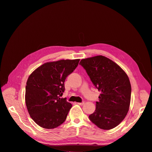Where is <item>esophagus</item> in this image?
Masks as SVG:
<instances>
[{"label": "esophagus", "instance_id": "esophagus-1", "mask_svg": "<svg viewBox=\"0 0 152 152\" xmlns=\"http://www.w3.org/2000/svg\"><path fill=\"white\" fill-rule=\"evenodd\" d=\"M84 102H81V103H77V104L78 105H83L84 104Z\"/></svg>", "mask_w": 152, "mask_h": 152}]
</instances>
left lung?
Segmentation results:
<instances>
[{"label": "left lung", "instance_id": "8db88e82", "mask_svg": "<svg viewBox=\"0 0 152 152\" xmlns=\"http://www.w3.org/2000/svg\"><path fill=\"white\" fill-rule=\"evenodd\" d=\"M79 64L101 92L90 120L102 129L114 128L129 109L131 86L128 76L118 64L102 55L82 59Z\"/></svg>", "mask_w": 152, "mask_h": 152}]
</instances>
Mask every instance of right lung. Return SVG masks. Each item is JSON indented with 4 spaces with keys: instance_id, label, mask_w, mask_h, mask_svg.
I'll use <instances>...</instances> for the list:
<instances>
[{
    "instance_id": "obj_1",
    "label": "right lung",
    "mask_w": 152,
    "mask_h": 152,
    "mask_svg": "<svg viewBox=\"0 0 152 152\" xmlns=\"http://www.w3.org/2000/svg\"><path fill=\"white\" fill-rule=\"evenodd\" d=\"M80 59L47 62L32 73L26 86L25 102L31 118L45 129H53L65 121L72 105L60 98L66 77Z\"/></svg>"
}]
</instances>
